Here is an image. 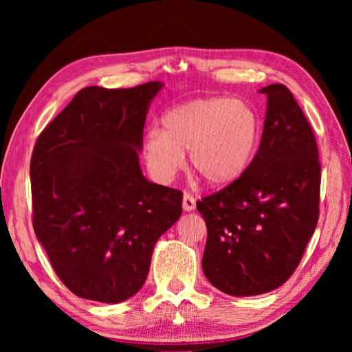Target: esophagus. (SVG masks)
Returning <instances> with one entry per match:
<instances>
[{"instance_id":"esophagus-1","label":"esophagus","mask_w":352,"mask_h":352,"mask_svg":"<svg viewBox=\"0 0 352 352\" xmlns=\"http://www.w3.org/2000/svg\"><path fill=\"white\" fill-rule=\"evenodd\" d=\"M195 208V199L189 192L183 194V210L184 211H192Z\"/></svg>"}]
</instances>
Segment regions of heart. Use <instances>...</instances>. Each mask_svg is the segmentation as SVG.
<instances>
[{
  "label": "heart",
  "instance_id": "heart-1",
  "mask_svg": "<svg viewBox=\"0 0 352 352\" xmlns=\"http://www.w3.org/2000/svg\"><path fill=\"white\" fill-rule=\"evenodd\" d=\"M261 138L258 113L245 100L228 96L190 99L163 116V130H147L142 157L160 182H168L186 163L211 188L241 180L252 164Z\"/></svg>",
  "mask_w": 352,
  "mask_h": 352
}]
</instances>
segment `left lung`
Returning <instances> with one entry per match:
<instances>
[{
    "mask_svg": "<svg viewBox=\"0 0 352 352\" xmlns=\"http://www.w3.org/2000/svg\"><path fill=\"white\" fill-rule=\"evenodd\" d=\"M259 93L267 96L264 132L247 174L197 201L208 230L204 273L231 296L283 285L318 222L321 168L312 129L287 87L273 83Z\"/></svg>",
    "mask_w": 352,
    "mask_h": 352,
    "instance_id": "obj_1",
    "label": "left lung"
}]
</instances>
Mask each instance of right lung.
Returning a JSON list of instances; mask_svg holds the SVG:
<instances>
[{
    "label": "right lung",
    "instance_id": "add662e5",
    "mask_svg": "<svg viewBox=\"0 0 352 352\" xmlns=\"http://www.w3.org/2000/svg\"><path fill=\"white\" fill-rule=\"evenodd\" d=\"M162 88H83L35 142V236L60 281L85 300L116 305L138 294L155 243L182 216L180 190L151 183L140 166Z\"/></svg>",
    "mask_w": 352,
    "mask_h": 352
}]
</instances>
